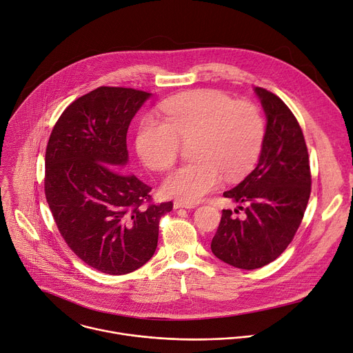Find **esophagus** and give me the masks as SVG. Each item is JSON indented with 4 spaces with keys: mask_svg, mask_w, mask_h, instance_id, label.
I'll list each match as a JSON object with an SVG mask.
<instances>
[{
    "mask_svg": "<svg viewBox=\"0 0 353 353\" xmlns=\"http://www.w3.org/2000/svg\"><path fill=\"white\" fill-rule=\"evenodd\" d=\"M193 209L194 203H188V202H181V201H175L174 202V209Z\"/></svg>",
    "mask_w": 353,
    "mask_h": 353,
    "instance_id": "34e87169",
    "label": "esophagus"
}]
</instances>
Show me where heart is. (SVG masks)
<instances>
[{
  "label": "heart",
  "mask_w": 353,
  "mask_h": 353,
  "mask_svg": "<svg viewBox=\"0 0 353 353\" xmlns=\"http://www.w3.org/2000/svg\"><path fill=\"white\" fill-rule=\"evenodd\" d=\"M161 121L145 116L140 122L136 150L151 170H168L181 143L190 144V160L163 182L165 196L194 203L221 181L244 175L256 161L265 137L259 109L245 101L232 102L213 91H190L165 101Z\"/></svg>",
  "instance_id": "b5f03b06"
}]
</instances>
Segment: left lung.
<instances>
[{
    "instance_id": "1",
    "label": "left lung",
    "mask_w": 353,
    "mask_h": 353,
    "mask_svg": "<svg viewBox=\"0 0 353 353\" xmlns=\"http://www.w3.org/2000/svg\"><path fill=\"white\" fill-rule=\"evenodd\" d=\"M254 92L266 116L259 160L236 188L223 193L245 216L223 210L210 245L220 261L247 270L268 265L288 248L311 192L307 145L294 114L275 94L259 87Z\"/></svg>"
}]
</instances>
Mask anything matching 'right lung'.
<instances>
[{
	"instance_id": "1",
	"label": "right lung",
	"mask_w": 353,
	"mask_h": 353,
	"mask_svg": "<svg viewBox=\"0 0 353 353\" xmlns=\"http://www.w3.org/2000/svg\"><path fill=\"white\" fill-rule=\"evenodd\" d=\"M151 97L99 87L59 117L46 148V199L71 251L108 275H126L155 252L161 216L172 202L148 205L151 188L126 172L128 129Z\"/></svg>"
}]
</instances>
